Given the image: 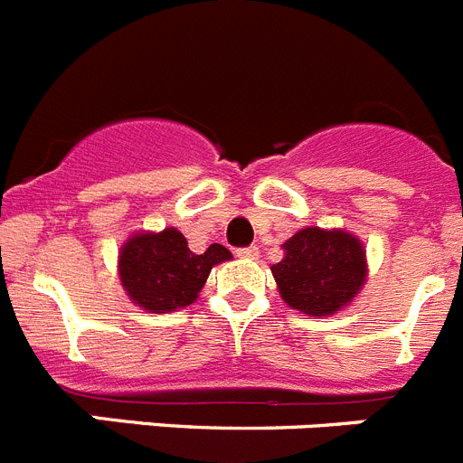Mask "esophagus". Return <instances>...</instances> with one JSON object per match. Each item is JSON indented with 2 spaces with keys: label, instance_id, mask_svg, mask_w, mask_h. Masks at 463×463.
I'll list each match as a JSON object with an SVG mask.
<instances>
[{
  "label": "esophagus",
  "instance_id": "obj_1",
  "mask_svg": "<svg viewBox=\"0 0 463 463\" xmlns=\"http://www.w3.org/2000/svg\"><path fill=\"white\" fill-rule=\"evenodd\" d=\"M236 255H239L241 260H257V257H260V248H257V245H248V248H239V250H236Z\"/></svg>",
  "mask_w": 463,
  "mask_h": 463
}]
</instances>
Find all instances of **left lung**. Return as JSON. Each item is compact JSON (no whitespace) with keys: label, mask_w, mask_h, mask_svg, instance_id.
<instances>
[{"label":"left lung","mask_w":463,"mask_h":463,"mask_svg":"<svg viewBox=\"0 0 463 463\" xmlns=\"http://www.w3.org/2000/svg\"><path fill=\"white\" fill-rule=\"evenodd\" d=\"M271 273L280 297L294 310L326 317L345 308L366 282V250L343 229L306 227L282 243Z\"/></svg>","instance_id":"left-lung-1"}]
</instances>
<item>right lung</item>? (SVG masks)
<instances>
[{"label": "right lung", "instance_id": "obj_1", "mask_svg": "<svg viewBox=\"0 0 463 463\" xmlns=\"http://www.w3.org/2000/svg\"><path fill=\"white\" fill-rule=\"evenodd\" d=\"M232 260V252L220 243L208 245L196 255L187 239L174 227L153 234H134L120 248L118 273L127 297L148 313H171L194 304L208 273L220 261Z\"/></svg>", "mask_w": 463, "mask_h": 463}]
</instances>
